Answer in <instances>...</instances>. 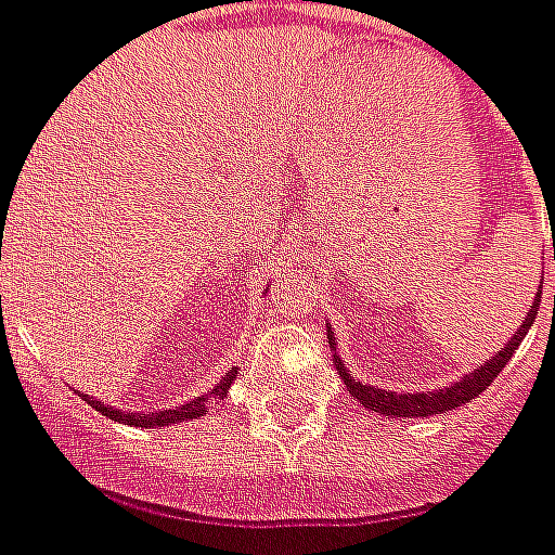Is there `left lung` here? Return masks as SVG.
<instances>
[{
    "mask_svg": "<svg viewBox=\"0 0 555 555\" xmlns=\"http://www.w3.org/2000/svg\"><path fill=\"white\" fill-rule=\"evenodd\" d=\"M538 304H541V294L538 300L531 304V309L526 312V322L516 327V334L511 340L504 343V349H499L492 358H486L483 364H477L474 371H467L462 379H455L450 386L435 388V391H388V388L371 386V383H358L352 373L343 367V358L337 356V343H334V331L327 327V340H331V349H334V364L340 371L343 383L349 388V395L358 398L361 404L379 413V416H391V420H420V416H437V413H447V410H455V406L474 401L480 391L492 386V379L504 371V364L511 361V356L516 352V346L522 343V337L529 334V327L534 325V315H538ZM553 307H555V294H553Z\"/></svg>",
    "mask_w": 555,
    "mask_h": 555,
    "instance_id": "left-lung-1",
    "label": "left lung"
}]
</instances>
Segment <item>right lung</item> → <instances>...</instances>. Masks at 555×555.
Listing matches in <instances>:
<instances>
[{
  "label": "right lung",
  "instance_id": "add662e5",
  "mask_svg": "<svg viewBox=\"0 0 555 555\" xmlns=\"http://www.w3.org/2000/svg\"><path fill=\"white\" fill-rule=\"evenodd\" d=\"M230 379H236V373L230 371L224 379H221V386L212 388L209 395H199L194 401H188L182 406H172V410H154V413H127V410H118V406H108L103 401H93L88 395H81L90 406H96L103 416L115 422H124V425H133V428H160V425H179V422H191L203 416V413H209L218 401H224V395H228Z\"/></svg>",
  "mask_w": 555,
  "mask_h": 555
}]
</instances>
